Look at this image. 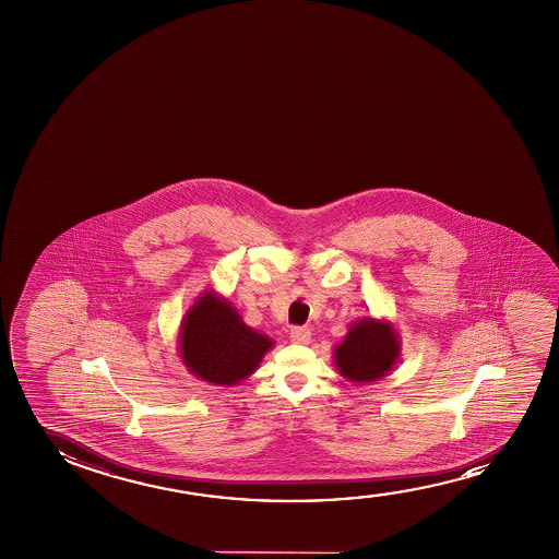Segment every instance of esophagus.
I'll return each mask as SVG.
<instances>
[{
	"instance_id": "34e87169",
	"label": "esophagus",
	"mask_w": 559,
	"mask_h": 559,
	"mask_svg": "<svg viewBox=\"0 0 559 559\" xmlns=\"http://www.w3.org/2000/svg\"><path fill=\"white\" fill-rule=\"evenodd\" d=\"M290 337L294 344L306 345L311 342V332H309V329H306V326H294V329L290 330Z\"/></svg>"
}]
</instances>
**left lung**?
Returning <instances> with one entry per match:
<instances>
[{"label":"left lung","instance_id":"1","mask_svg":"<svg viewBox=\"0 0 559 559\" xmlns=\"http://www.w3.org/2000/svg\"><path fill=\"white\" fill-rule=\"evenodd\" d=\"M401 357V337L385 319L362 317L352 322L344 340L334 347V365L353 383L378 382L390 374Z\"/></svg>","mask_w":559,"mask_h":559}]
</instances>
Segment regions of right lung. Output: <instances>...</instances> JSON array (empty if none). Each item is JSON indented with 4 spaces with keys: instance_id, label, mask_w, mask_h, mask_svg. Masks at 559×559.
Returning <instances> with one entry per match:
<instances>
[{
    "instance_id": "obj_1",
    "label": "right lung",
    "mask_w": 559,
    "mask_h": 559,
    "mask_svg": "<svg viewBox=\"0 0 559 559\" xmlns=\"http://www.w3.org/2000/svg\"><path fill=\"white\" fill-rule=\"evenodd\" d=\"M179 357L185 368L212 385H237L258 370L271 337L250 329L229 299L206 290L185 313L179 336Z\"/></svg>"
}]
</instances>
